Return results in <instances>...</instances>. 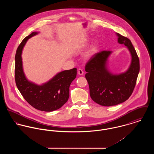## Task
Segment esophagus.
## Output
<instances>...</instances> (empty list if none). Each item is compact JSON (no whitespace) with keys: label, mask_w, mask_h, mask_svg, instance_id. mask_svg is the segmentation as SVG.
<instances>
[{"label":"esophagus","mask_w":154,"mask_h":154,"mask_svg":"<svg viewBox=\"0 0 154 154\" xmlns=\"http://www.w3.org/2000/svg\"><path fill=\"white\" fill-rule=\"evenodd\" d=\"M78 74L80 75H82L84 74V71H83V70H82V69H81V68H79V69H78Z\"/></svg>","instance_id":"1"}]
</instances>
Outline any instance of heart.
Instances as JSON below:
<instances>
[{"instance_id": "obj_1", "label": "heart", "mask_w": 154, "mask_h": 154, "mask_svg": "<svg viewBox=\"0 0 154 154\" xmlns=\"http://www.w3.org/2000/svg\"><path fill=\"white\" fill-rule=\"evenodd\" d=\"M97 48V44H95V45L92 47V48H91V51H94L95 50H96Z\"/></svg>"}]
</instances>
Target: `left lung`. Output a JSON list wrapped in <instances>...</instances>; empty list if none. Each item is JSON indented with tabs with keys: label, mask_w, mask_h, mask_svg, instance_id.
Here are the masks:
<instances>
[{
	"label": "left lung",
	"mask_w": 154,
	"mask_h": 154,
	"mask_svg": "<svg viewBox=\"0 0 154 154\" xmlns=\"http://www.w3.org/2000/svg\"><path fill=\"white\" fill-rule=\"evenodd\" d=\"M118 43L125 44L132 56L128 70L112 75L107 70V60L111 51L104 50L92 56L85 65V78L92 100L103 106H116L126 101L132 95L139 72V59L131 40L116 33Z\"/></svg>",
	"instance_id": "8db88e82"
}]
</instances>
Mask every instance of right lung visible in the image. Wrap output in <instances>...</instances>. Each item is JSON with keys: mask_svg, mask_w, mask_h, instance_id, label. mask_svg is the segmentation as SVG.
<instances>
[{"mask_svg": "<svg viewBox=\"0 0 154 154\" xmlns=\"http://www.w3.org/2000/svg\"><path fill=\"white\" fill-rule=\"evenodd\" d=\"M37 34V32H33L26 37L17 50L15 82L22 97L32 107L43 111H52L60 109L67 101L69 97V87L76 76L77 69L62 71L42 85H37L28 81L22 68V48L29 38Z\"/></svg>", "mask_w": 154, "mask_h": 154, "instance_id": "obj_1", "label": "right lung"}]
</instances>
